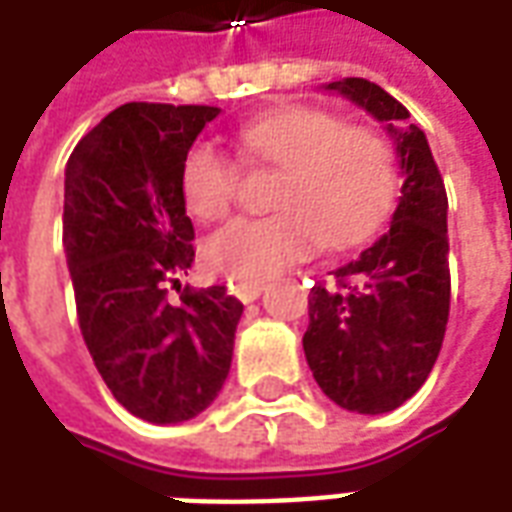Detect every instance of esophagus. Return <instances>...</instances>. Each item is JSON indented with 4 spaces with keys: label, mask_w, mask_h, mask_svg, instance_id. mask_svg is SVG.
Wrapping results in <instances>:
<instances>
[{
    "label": "esophagus",
    "mask_w": 512,
    "mask_h": 512,
    "mask_svg": "<svg viewBox=\"0 0 512 512\" xmlns=\"http://www.w3.org/2000/svg\"><path fill=\"white\" fill-rule=\"evenodd\" d=\"M266 285H255V282H235V296L244 301V304H252L263 296Z\"/></svg>",
    "instance_id": "1"
}]
</instances>
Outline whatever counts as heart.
<instances>
[{"label":"heart","mask_w":512,"mask_h":512,"mask_svg":"<svg viewBox=\"0 0 512 512\" xmlns=\"http://www.w3.org/2000/svg\"><path fill=\"white\" fill-rule=\"evenodd\" d=\"M246 158L285 169L277 216L235 219L205 241V263L233 282H271L323 244L348 246L384 222L395 197L389 147L370 131L345 128L321 112L260 117L238 131ZM235 164L211 142L183 161V202L194 219L213 222L230 211Z\"/></svg>","instance_id":"obj_1"}]
</instances>
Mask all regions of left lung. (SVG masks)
<instances>
[{
    "instance_id": "obj_1",
    "label": "left lung",
    "mask_w": 512,
    "mask_h": 512,
    "mask_svg": "<svg viewBox=\"0 0 512 512\" xmlns=\"http://www.w3.org/2000/svg\"><path fill=\"white\" fill-rule=\"evenodd\" d=\"M395 139L403 175L392 222L376 244L310 290L304 356L323 395L345 411L386 414L425 384L450 315L447 191L428 136L408 109L367 79L323 84Z\"/></svg>"
}]
</instances>
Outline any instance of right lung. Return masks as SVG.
Returning a JSON list of instances; mask_svg holds the SVG:
<instances>
[{
  "label": "right lung",
  "instance_id": "right-lung-1",
  "mask_svg": "<svg viewBox=\"0 0 512 512\" xmlns=\"http://www.w3.org/2000/svg\"><path fill=\"white\" fill-rule=\"evenodd\" d=\"M222 109L126 104L65 167L62 246L79 326L120 406L153 425L200 417L222 392L244 304L222 285H167L194 263L183 161Z\"/></svg>",
  "mask_w": 512,
  "mask_h": 512
}]
</instances>
